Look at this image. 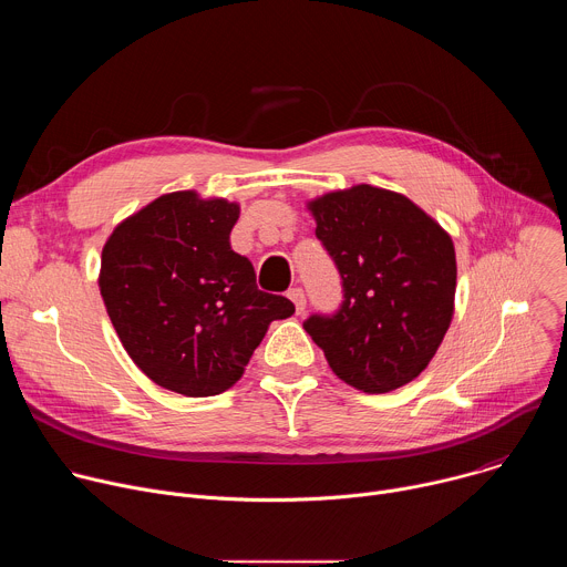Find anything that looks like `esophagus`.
<instances>
[{
	"label": "esophagus",
	"mask_w": 567,
	"mask_h": 567,
	"mask_svg": "<svg viewBox=\"0 0 567 567\" xmlns=\"http://www.w3.org/2000/svg\"><path fill=\"white\" fill-rule=\"evenodd\" d=\"M289 300L293 302V307H296V313H302L305 311V293H302V289L300 287H293V289H289Z\"/></svg>",
	"instance_id": "34e87169"
}]
</instances>
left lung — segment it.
I'll return each mask as SVG.
<instances>
[{"mask_svg": "<svg viewBox=\"0 0 567 567\" xmlns=\"http://www.w3.org/2000/svg\"><path fill=\"white\" fill-rule=\"evenodd\" d=\"M343 280L334 316L305 330L348 385L381 394L417 379L451 326L455 247L406 195L359 184L307 202Z\"/></svg>", "mask_w": 567, "mask_h": 567, "instance_id": "8db88e82", "label": "left lung"}]
</instances>
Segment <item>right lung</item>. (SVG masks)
Masks as SVG:
<instances>
[{
  "instance_id": "1",
  "label": "right lung",
  "mask_w": 567,
  "mask_h": 567,
  "mask_svg": "<svg viewBox=\"0 0 567 567\" xmlns=\"http://www.w3.org/2000/svg\"><path fill=\"white\" fill-rule=\"evenodd\" d=\"M239 204L166 193L107 237L99 287L112 326L156 385L213 396L239 381L274 320L296 309L230 249Z\"/></svg>"
}]
</instances>
